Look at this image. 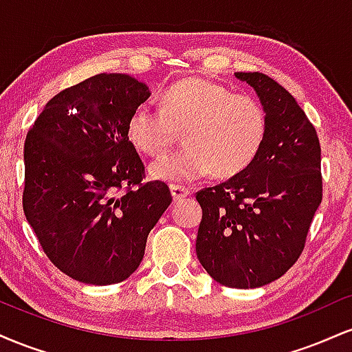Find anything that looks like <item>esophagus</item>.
Here are the masks:
<instances>
[{
  "mask_svg": "<svg viewBox=\"0 0 352 352\" xmlns=\"http://www.w3.org/2000/svg\"><path fill=\"white\" fill-rule=\"evenodd\" d=\"M170 192H172V197L175 201L185 199V197L190 195V188L184 187V185H177V184L170 185Z\"/></svg>",
  "mask_w": 352,
  "mask_h": 352,
  "instance_id": "obj_1",
  "label": "esophagus"
}]
</instances>
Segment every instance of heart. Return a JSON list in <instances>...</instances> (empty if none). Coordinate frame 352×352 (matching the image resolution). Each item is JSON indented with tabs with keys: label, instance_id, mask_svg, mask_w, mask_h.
<instances>
[{
	"label": "heart",
	"instance_id": "b5f03b06",
	"mask_svg": "<svg viewBox=\"0 0 352 352\" xmlns=\"http://www.w3.org/2000/svg\"><path fill=\"white\" fill-rule=\"evenodd\" d=\"M182 151L151 164V175L192 182L213 172L227 179L245 172L260 155L268 134L263 104L212 80L190 78L167 87L162 107L140 104L127 120V137L145 155H160L179 139Z\"/></svg>",
	"mask_w": 352,
	"mask_h": 352
}]
</instances>
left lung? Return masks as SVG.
<instances>
[{"label":"left lung","instance_id":"1","mask_svg":"<svg viewBox=\"0 0 352 352\" xmlns=\"http://www.w3.org/2000/svg\"><path fill=\"white\" fill-rule=\"evenodd\" d=\"M268 114L256 160L227 182L197 192V256L228 288L268 285L296 263L322 200L321 145L313 124L281 84L263 72H236Z\"/></svg>","mask_w":352,"mask_h":352}]
</instances>
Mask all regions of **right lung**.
Returning <instances> with one entry per match:
<instances>
[{"mask_svg":"<svg viewBox=\"0 0 352 352\" xmlns=\"http://www.w3.org/2000/svg\"><path fill=\"white\" fill-rule=\"evenodd\" d=\"M148 96L131 76L96 74L56 94L28 132L24 215L51 263L72 280L131 276L170 205L165 182H144L127 137L129 117Z\"/></svg>","mask_w":352,"mask_h":352,"instance_id":"obj_1","label":"right lung"}]
</instances>
